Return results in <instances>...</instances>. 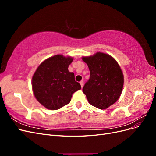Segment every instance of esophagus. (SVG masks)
<instances>
[{
    "mask_svg": "<svg viewBox=\"0 0 156 156\" xmlns=\"http://www.w3.org/2000/svg\"><path fill=\"white\" fill-rule=\"evenodd\" d=\"M80 84H81V87L83 88V85H84V82H83V81H80Z\"/></svg>",
    "mask_w": 156,
    "mask_h": 156,
    "instance_id": "1",
    "label": "esophagus"
}]
</instances>
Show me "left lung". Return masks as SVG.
I'll return each instance as SVG.
<instances>
[{"label":"left lung","mask_w":156,"mask_h":156,"mask_svg":"<svg viewBox=\"0 0 156 156\" xmlns=\"http://www.w3.org/2000/svg\"><path fill=\"white\" fill-rule=\"evenodd\" d=\"M83 60L90 70V79L83 88L88 102L100 109L114 104L124 85L123 73L116 61L103 53L83 57Z\"/></svg>","instance_id":"1"}]
</instances>
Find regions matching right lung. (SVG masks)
<instances>
[{"label":"right lung","instance_id":"obj_1","mask_svg":"<svg viewBox=\"0 0 156 156\" xmlns=\"http://www.w3.org/2000/svg\"><path fill=\"white\" fill-rule=\"evenodd\" d=\"M73 58L57 55L44 61L32 77V90L37 100L50 110L67 105L72 94L81 88L68 71Z\"/></svg>","mask_w":156,"mask_h":156}]
</instances>
